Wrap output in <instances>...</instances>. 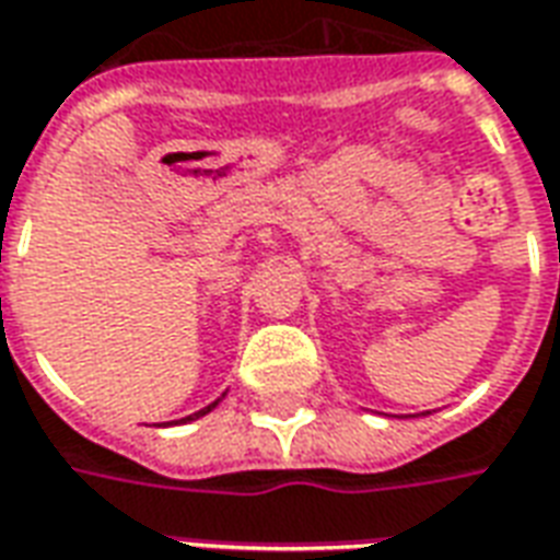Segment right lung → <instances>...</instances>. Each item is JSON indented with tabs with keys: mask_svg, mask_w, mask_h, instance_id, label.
Segmentation results:
<instances>
[{
	"mask_svg": "<svg viewBox=\"0 0 560 560\" xmlns=\"http://www.w3.org/2000/svg\"><path fill=\"white\" fill-rule=\"evenodd\" d=\"M223 398H225V395H223ZM223 398H217V400H213V404H208V407H205V410H198V413H192V416H186V419H180V422H196L198 416H205V413H210V410H213V407H217V404H220V400H223Z\"/></svg>",
	"mask_w": 560,
	"mask_h": 560,
	"instance_id": "1",
	"label": "right lung"
}]
</instances>
